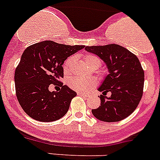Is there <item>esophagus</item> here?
<instances>
[{
	"mask_svg": "<svg viewBox=\"0 0 160 160\" xmlns=\"http://www.w3.org/2000/svg\"><path fill=\"white\" fill-rule=\"evenodd\" d=\"M77 94L79 95V96H83V97H88V94H87V93H84V92H78Z\"/></svg>",
	"mask_w": 160,
	"mask_h": 160,
	"instance_id": "obj_1",
	"label": "esophagus"
}]
</instances>
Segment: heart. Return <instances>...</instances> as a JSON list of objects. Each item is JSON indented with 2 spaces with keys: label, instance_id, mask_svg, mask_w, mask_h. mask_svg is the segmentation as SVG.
I'll use <instances>...</instances> for the list:
<instances>
[{
  "label": "heart",
  "instance_id": "b5f03b06",
  "mask_svg": "<svg viewBox=\"0 0 160 160\" xmlns=\"http://www.w3.org/2000/svg\"><path fill=\"white\" fill-rule=\"evenodd\" d=\"M84 61L88 66L91 68H98L102 65V61L99 58L96 57L92 54H87L84 56ZM76 63V57L68 58L66 60L63 65V71L66 74L72 73L74 66ZM68 84L70 88L78 92H87L92 89L96 84V81L93 79H85V78L80 77V76H73L70 77L68 80Z\"/></svg>",
  "mask_w": 160,
  "mask_h": 160
}]
</instances>
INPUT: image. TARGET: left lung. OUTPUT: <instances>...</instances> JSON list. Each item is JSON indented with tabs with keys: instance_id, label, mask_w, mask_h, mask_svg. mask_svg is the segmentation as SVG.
Instances as JSON below:
<instances>
[{
	"instance_id": "obj_1",
	"label": "left lung",
	"mask_w": 160,
	"mask_h": 160,
	"mask_svg": "<svg viewBox=\"0 0 160 160\" xmlns=\"http://www.w3.org/2000/svg\"><path fill=\"white\" fill-rule=\"evenodd\" d=\"M88 52L101 58L109 73L98 88L101 106L92 113L99 120L118 122L133 112L142 99L144 88V70L136 55L116 44L86 46ZM107 92L111 93L109 98Z\"/></svg>"
}]
</instances>
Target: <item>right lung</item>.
<instances>
[{
	"instance_id": "add662e5",
	"label": "right lung",
	"mask_w": 160,
	"mask_h": 160,
	"mask_svg": "<svg viewBox=\"0 0 160 160\" xmlns=\"http://www.w3.org/2000/svg\"><path fill=\"white\" fill-rule=\"evenodd\" d=\"M84 45H66L45 41L28 46L22 53L14 72L16 97L20 106L31 118L52 122L63 117L76 92L62 85L64 63L68 57ZM50 84L61 87L50 92Z\"/></svg>"
}]
</instances>
